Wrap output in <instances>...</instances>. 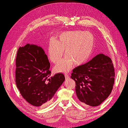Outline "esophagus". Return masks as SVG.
Segmentation results:
<instances>
[{"mask_svg": "<svg viewBox=\"0 0 128 128\" xmlns=\"http://www.w3.org/2000/svg\"><path fill=\"white\" fill-rule=\"evenodd\" d=\"M65 78L66 79H68L70 78L69 75L68 74H65Z\"/></svg>", "mask_w": 128, "mask_h": 128, "instance_id": "1", "label": "esophagus"}]
</instances>
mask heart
Listing matches in <instances>:
<instances>
[{"instance_id": "1", "label": "heart", "mask_w": 128, "mask_h": 128, "mask_svg": "<svg viewBox=\"0 0 128 128\" xmlns=\"http://www.w3.org/2000/svg\"><path fill=\"white\" fill-rule=\"evenodd\" d=\"M94 44V37L91 33L81 30L63 32L57 40L49 41V54L54 63H57L64 55L66 56L55 66L56 72H68L74 64L80 66L89 58Z\"/></svg>"}]
</instances>
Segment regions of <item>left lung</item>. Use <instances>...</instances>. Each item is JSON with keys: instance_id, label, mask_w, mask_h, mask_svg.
I'll use <instances>...</instances> for the list:
<instances>
[{"instance_id": "8db88e82", "label": "left lung", "mask_w": 128, "mask_h": 128, "mask_svg": "<svg viewBox=\"0 0 128 128\" xmlns=\"http://www.w3.org/2000/svg\"><path fill=\"white\" fill-rule=\"evenodd\" d=\"M115 70L111 59L103 54L72 70L76 95L82 105L98 106L108 97L115 82Z\"/></svg>"}]
</instances>
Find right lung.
<instances>
[{
	"label": "right lung",
	"mask_w": 128,
	"mask_h": 128,
	"mask_svg": "<svg viewBox=\"0 0 128 128\" xmlns=\"http://www.w3.org/2000/svg\"><path fill=\"white\" fill-rule=\"evenodd\" d=\"M16 84L23 98L30 104L48 105L65 80L62 72L49 78L50 64L43 49L27 44L18 49L16 60Z\"/></svg>",
	"instance_id": "right-lung-1"
}]
</instances>
